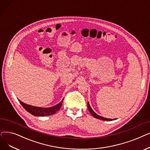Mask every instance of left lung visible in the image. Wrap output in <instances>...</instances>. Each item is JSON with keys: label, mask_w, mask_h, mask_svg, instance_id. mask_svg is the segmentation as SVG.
I'll use <instances>...</instances> for the list:
<instances>
[{"label": "left lung", "mask_w": 150, "mask_h": 150, "mask_svg": "<svg viewBox=\"0 0 150 150\" xmlns=\"http://www.w3.org/2000/svg\"><path fill=\"white\" fill-rule=\"evenodd\" d=\"M87 107H88V110L89 112H90V113L91 114V115L93 117H94L95 118H97V119H99V120H105V121H112V120H114L115 119H109V118H104L103 117H101L99 116L98 115H97V114L93 110V109L91 108V107L89 104V103L88 102L87 103Z\"/></svg>", "instance_id": "obj_1"}]
</instances>
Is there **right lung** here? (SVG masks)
<instances>
[{"mask_svg":"<svg viewBox=\"0 0 150 150\" xmlns=\"http://www.w3.org/2000/svg\"><path fill=\"white\" fill-rule=\"evenodd\" d=\"M63 99L58 104H57L53 107H51V108H39V107H35L30 105H28L19 100L21 104L23 105V108L28 112H29L33 115L37 116V117H44V116H49V115H53V114L57 112L60 110L63 103Z\"/></svg>","mask_w":150,"mask_h":150,"instance_id":"add662e5","label":"right lung"}]
</instances>
